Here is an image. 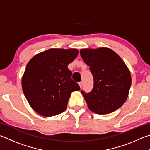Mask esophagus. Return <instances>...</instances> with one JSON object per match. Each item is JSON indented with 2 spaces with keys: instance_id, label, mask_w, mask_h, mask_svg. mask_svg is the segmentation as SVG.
Segmentation results:
<instances>
[{
  "instance_id": "34e87169",
  "label": "esophagus",
  "mask_w": 150,
  "mask_h": 150,
  "mask_svg": "<svg viewBox=\"0 0 150 150\" xmlns=\"http://www.w3.org/2000/svg\"><path fill=\"white\" fill-rule=\"evenodd\" d=\"M79 86H80V88H82V86H83V82H79Z\"/></svg>"
}]
</instances>
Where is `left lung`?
Segmentation results:
<instances>
[{
	"label": "left lung",
	"instance_id": "1",
	"mask_svg": "<svg viewBox=\"0 0 150 150\" xmlns=\"http://www.w3.org/2000/svg\"><path fill=\"white\" fill-rule=\"evenodd\" d=\"M80 52L93 77L92 90L87 93L81 91L88 108L99 115L116 111L127 100L132 82L127 65L116 52L105 47L83 49Z\"/></svg>",
	"mask_w": 150,
	"mask_h": 150
}]
</instances>
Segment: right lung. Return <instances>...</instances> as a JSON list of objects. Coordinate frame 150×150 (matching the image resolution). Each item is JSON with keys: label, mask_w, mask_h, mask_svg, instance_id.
Instances as JSON below:
<instances>
[{"label": "right lung", "mask_w": 150, "mask_h": 150, "mask_svg": "<svg viewBox=\"0 0 150 150\" xmlns=\"http://www.w3.org/2000/svg\"><path fill=\"white\" fill-rule=\"evenodd\" d=\"M78 54L76 49H50L28 63L22 80L23 92L39 115L52 117L64 112L71 93L80 90L68 68Z\"/></svg>", "instance_id": "obj_1"}]
</instances>
